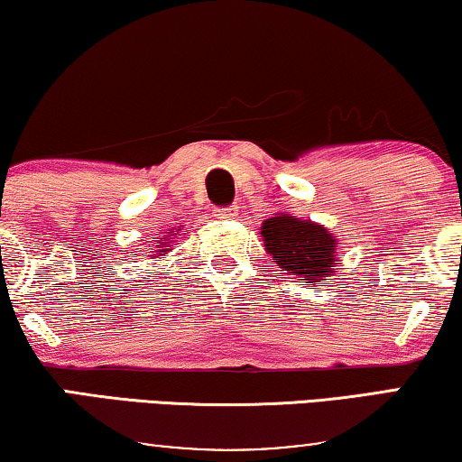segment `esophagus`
I'll use <instances>...</instances> for the list:
<instances>
[{
  "label": "esophagus",
  "mask_w": 462,
  "mask_h": 462,
  "mask_svg": "<svg viewBox=\"0 0 462 462\" xmlns=\"http://www.w3.org/2000/svg\"><path fill=\"white\" fill-rule=\"evenodd\" d=\"M214 217H217L218 220H231V218L237 217V208L236 206L217 208V210H214Z\"/></svg>",
  "instance_id": "34e87169"
}]
</instances>
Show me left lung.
<instances>
[{
	"mask_svg": "<svg viewBox=\"0 0 462 462\" xmlns=\"http://www.w3.org/2000/svg\"><path fill=\"white\" fill-rule=\"evenodd\" d=\"M261 237L264 250L290 280L299 277L302 283L313 286L334 273L338 239L324 225L277 212L263 220Z\"/></svg>",
	"mask_w": 462,
	"mask_h": 462,
	"instance_id": "1",
	"label": "left lung"
}]
</instances>
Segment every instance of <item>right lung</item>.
I'll use <instances>...</instances> for the list:
<instances>
[{
  "label": "right lung",
  "mask_w": 462,
  "mask_h": 462,
  "mask_svg": "<svg viewBox=\"0 0 462 462\" xmlns=\"http://www.w3.org/2000/svg\"><path fill=\"white\" fill-rule=\"evenodd\" d=\"M179 231L180 229H176V233H174V229H170L168 231V236H160L157 237V245H155V256H166L170 250H172V242H174V236H179Z\"/></svg>",
  "instance_id": "obj_1"
}]
</instances>
